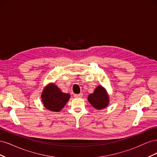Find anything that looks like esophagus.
I'll return each mask as SVG.
<instances>
[{
    "label": "esophagus",
    "mask_w": 157,
    "mask_h": 157,
    "mask_svg": "<svg viewBox=\"0 0 157 157\" xmlns=\"http://www.w3.org/2000/svg\"><path fill=\"white\" fill-rule=\"evenodd\" d=\"M82 96V94H74L75 98H81Z\"/></svg>",
    "instance_id": "34e87169"
}]
</instances>
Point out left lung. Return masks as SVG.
<instances>
[{
  "label": "left lung",
  "mask_w": 157,
  "mask_h": 157,
  "mask_svg": "<svg viewBox=\"0 0 157 157\" xmlns=\"http://www.w3.org/2000/svg\"><path fill=\"white\" fill-rule=\"evenodd\" d=\"M88 100L95 109L101 110L108 106L109 96L106 89L101 85H99L92 94L88 95Z\"/></svg>",
  "instance_id": "left-lung-1"
}]
</instances>
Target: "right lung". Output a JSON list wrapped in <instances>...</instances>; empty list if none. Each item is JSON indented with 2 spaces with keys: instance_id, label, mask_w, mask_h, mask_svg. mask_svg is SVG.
Segmentation results:
<instances>
[{
  "instance_id": "1",
  "label": "right lung",
  "mask_w": 157,
  "mask_h": 157,
  "mask_svg": "<svg viewBox=\"0 0 157 157\" xmlns=\"http://www.w3.org/2000/svg\"><path fill=\"white\" fill-rule=\"evenodd\" d=\"M71 96L63 93L54 83L46 86L41 94L42 101L44 107L52 112H59L67 103Z\"/></svg>"
}]
</instances>
